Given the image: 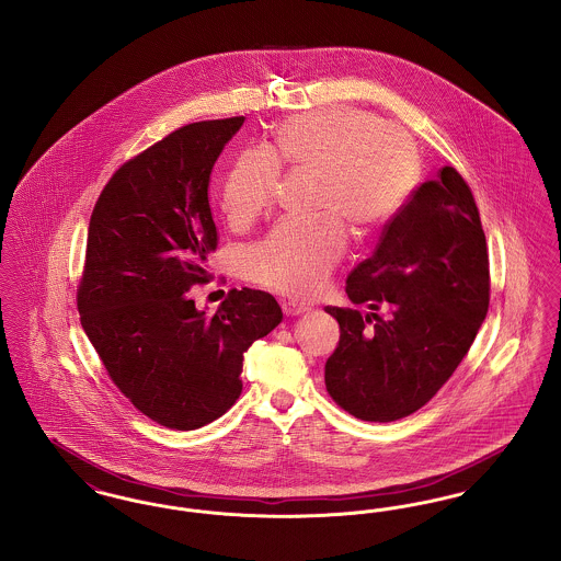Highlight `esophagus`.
I'll return each instance as SVG.
<instances>
[{
	"label": "esophagus",
	"mask_w": 561,
	"mask_h": 561,
	"mask_svg": "<svg viewBox=\"0 0 561 561\" xmlns=\"http://www.w3.org/2000/svg\"><path fill=\"white\" fill-rule=\"evenodd\" d=\"M282 309H284V316H286V318H298V316H302V313H307V311H309L307 307H302V305H294V302H284V305H282Z\"/></svg>",
	"instance_id": "34e87169"
}]
</instances>
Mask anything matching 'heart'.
<instances>
[{"label": "heart", "mask_w": 561, "mask_h": 561, "mask_svg": "<svg viewBox=\"0 0 561 561\" xmlns=\"http://www.w3.org/2000/svg\"><path fill=\"white\" fill-rule=\"evenodd\" d=\"M279 163L320 174L316 210L334 220L282 222L245 259L252 282L294 298L320 293L345 250L339 219L353 236H370L400 213L414 187L416 156L400 128L351 107L286 119L267 149H250L229 165L220 206L233 225L267 210Z\"/></svg>", "instance_id": "1"}]
</instances>
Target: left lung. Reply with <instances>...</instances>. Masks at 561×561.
Wrapping results in <instances>:
<instances>
[{
  "label": "left lung",
  "instance_id": "obj_1",
  "mask_svg": "<svg viewBox=\"0 0 561 561\" xmlns=\"http://www.w3.org/2000/svg\"><path fill=\"white\" fill-rule=\"evenodd\" d=\"M347 296L370 311L325 307L341 325L325 362L328 393L370 423L416 412L462 362L490 302L480 213L453 165L391 218L373 256L348 273ZM380 306L390 307L387 319Z\"/></svg>",
  "mask_w": 561,
  "mask_h": 561
}]
</instances>
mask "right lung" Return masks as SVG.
<instances>
[{"label":"right lung","instance_id":"1","mask_svg":"<svg viewBox=\"0 0 561 561\" xmlns=\"http://www.w3.org/2000/svg\"><path fill=\"white\" fill-rule=\"evenodd\" d=\"M243 117L188 124L124 163L88 227L81 325L111 380L163 427L193 431L241 393L243 353L282 321L263 290H231L213 318L188 298L206 282L214 163Z\"/></svg>","mask_w":561,"mask_h":561}]
</instances>
